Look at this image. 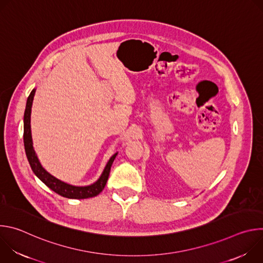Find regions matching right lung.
<instances>
[{
  "instance_id": "obj_1",
  "label": "right lung",
  "mask_w": 263,
  "mask_h": 263,
  "mask_svg": "<svg viewBox=\"0 0 263 263\" xmlns=\"http://www.w3.org/2000/svg\"><path fill=\"white\" fill-rule=\"evenodd\" d=\"M35 88L31 91V93L28 97L26 109H25V115H24V144H25V151L28 158V161L30 163V166L33 171V173L36 175V177L40 180H42L49 189H51L56 194L67 198V199H87L98 196L103 190L107 183L110 168L112 163H114L118 153H116L112 156L109 161L107 162L101 177L92 184L88 186H73L70 184H67L54 176H52L50 173H48L41 164L39 158L36 156V153L33 147L32 142V135H31V108L32 103L35 95Z\"/></svg>"
}]
</instances>
